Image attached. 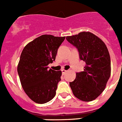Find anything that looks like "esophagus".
Here are the masks:
<instances>
[{
  "label": "esophagus",
  "instance_id": "34e87169",
  "mask_svg": "<svg viewBox=\"0 0 122 122\" xmlns=\"http://www.w3.org/2000/svg\"><path fill=\"white\" fill-rule=\"evenodd\" d=\"M61 71H62V73H63V74H65V73H66V71H67V70H64V69H63V70H61Z\"/></svg>",
  "mask_w": 122,
  "mask_h": 122
}]
</instances>
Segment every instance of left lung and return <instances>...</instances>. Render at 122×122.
I'll use <instances>...</instances> for the list:
<instances>
[{
    "label": "left lung",
    "mask_w": 122,
    "mask_h": 122,
    "mask_svg": "<svg viewBox=\"0 0 122 122\" xmlns=\"http://www.w3.org/2000/svg\"><path fill=\"white\" fill-rule=\"evenodd\" d=\"M68 42L76 47L80 58L86 63L84 71L76 73L70 82L73 95L80 100H95L105 88L111 75L109 52L101 39L90 32L67 36Z\"/></svg>",
    "instance_id": "1"
}]
</instances>
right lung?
I'll list each match as a JSON object with an SVG mask.
<instances>
[{"label": "right lung", "mask_w": 122, "mask_h": 122, "mask_svg": "<svg viewBox=\"0 0 122 122\" xmlns=\"http://www.w3.org/2000/svg\"><path fill=\"white\" fill-rule=\"evenodd\" d=\"M65 37L44 34L25 46L22 51L17 72L22 88L33 102L43 104L56 95L61 71L48 69L56 59L58 49Z\"/></svg>", "instance_id": "add662e5"}]
</instances>
